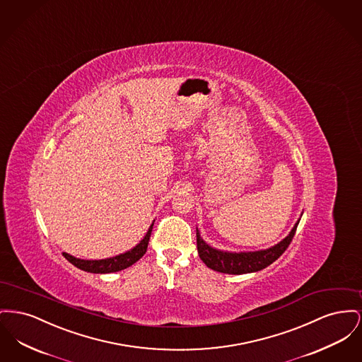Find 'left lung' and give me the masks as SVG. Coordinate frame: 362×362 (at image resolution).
<instances>
[{
	"mask_svg": "<svg viewBox=\"0 0 362 362\" xmlns=\"http://www.w3.org/2000/svg\"><path fill=\"white\" fill-rule=\"evenodd\" d=\"M298 223L300 221H297V223L294 225V228H291L288 235L281 243L264 250H256V252H226V250H219V249L209 247V244L200 237V233L196 228L197 252L203 263L214 271L223 272V274H233V275L256 272L272 264L285 252L296 234Z\"/></svg>",
	"mask_w": 362,
	"mask_h": 362,
	"instance_id": "8db88e82",
	"label": "left lung"
}]
</instances>
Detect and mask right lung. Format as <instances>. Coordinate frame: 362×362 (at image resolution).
<instances>
[{
    "mask_svg": "<svg viewBox=\"0 0 362 362\" xmlns=\"http://www.w3.org/2000/svg\"><path fill=\"white\" fill-rule=\"evenodd\" d=\"M153 225L148 228L147 234L144 235V238L131 250L121 253L115 257H109V259H102V260H83V259H76L65 252H62L64 257L72 263L74 266L87 271V272H94V274H109V272H117L121 269H125L128 267L134 264L137 260H140L144 253L147 252V247H148V241L151 237V231H153Z\"/></svg>",
    "mask_w": 362,
    "mask_h": 362,
    "instance_id": "obj_1",
    "label": "right lung"
}]
</instances>
